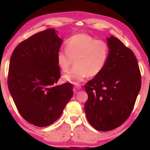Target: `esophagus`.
Listing matches in <instances>:
<instances>
[{"label":"esophagus","mask_w":150,"mask_h":150,"mask_svg":"<svg viewBox=\"0 0 150 150\" xmlns=\"http://www.w3.org/2000/svg\"><path fill=\"white\" fill-rule=\"evenodd\" d=\"M82 89L81 86H75L74 87V88H73V90H74V92L75 93H77V91L81 90Z\"/></svg>","instance_id":"1"}]
</instances>
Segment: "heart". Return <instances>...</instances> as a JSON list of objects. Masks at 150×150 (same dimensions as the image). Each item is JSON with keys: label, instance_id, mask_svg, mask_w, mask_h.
I'll return each mask as SVG.
<instances>
[{"label": "heart", "instance_id": "heart-1", "mask_svg": "<svg viewBox=\"0 0 150 150\" xmlns=\"http://www.w3.org/2000/svg\"><path fill=\"white\" fill-rule=\"evenodd\" d=\"M66 49L57 53V62L64 72L68 71L75 60V66L62 79L75 85L83 82L89 75L95 76L102 71L108 61L110 47L104 40H96L88 34L75 35L67 40Z\"/></svg>", "mask_w": 150, "mask_h": 150}]
</instances>
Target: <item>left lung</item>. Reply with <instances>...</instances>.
<instances>
[{"label":"left lung","mask_w":150,"mask_h":150,"mask_svg":"<svg viewBox=\"0 0 150 150\" xmlns=\"http://www.w3.org/2000/svg\"><path fill=\"white\" fill-rule=\"evenodd\" d=\"M108 61L102 71L84 86L88 95L84 110L94 128L115 129L131 114L141 87V75L132 51L113 36L107 38Z\"/></svg>","instance_id":"obj_1"}]
</instances>
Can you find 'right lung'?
<instances>
[{"label": "right lung", "mask_w": 150, "mask_h": 150, "mask_svg": "<svg viewBox=\"0 0 150 150\" xmlns=\"http://www.w3.org/2000/svg\"><path fill=\"white\" fill-rule=\"evenodd\" d=\"M57 33L47 29L22 41L9 62L8 84L16 107L39 127L55 122L73 94L71 84L55 85L60 77L57 53L63 41Z\"/></svg>", "instance_id": "1"}]
</instances>
